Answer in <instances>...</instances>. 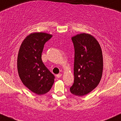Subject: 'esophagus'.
I'll list each match as a JSON object with an SVG mask.
<instances>
[{
  "label": "esophagus",
  "mask_w": 121,
  "mask_h": 121,
  "mask_svg": "<svg viewBox=\"0 0 121 121\" xmlns=\"http://www.w3.org/2000/svg\"><path fill=\"white\" fill-rule=\"evenodd\" d=\"M56 76L58 78H60V77H62V74H57Z\"/></svg>",
  "instance_id": "obj_1"
}]
</instances>
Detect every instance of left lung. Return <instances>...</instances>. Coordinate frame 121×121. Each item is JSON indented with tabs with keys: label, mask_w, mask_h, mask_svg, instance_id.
<instances>
[{
	"label": "left lung",
	"mask_w": 121,
	"mask_h": 121,
	"mask_svg": "<svg viewBox=\"0 0 121 121\" xmlns=\"http://www.w3.org/2000/svg\"><path fill=\"white\" fill-rule=\"evenodd\" d=\"M74 47V83L70 92L77 96L90 93L98 85L103 72L101 47L94 36L80 34L71 38Z\"/></svg>",
	"instance_id": "1"
}]
</instances>
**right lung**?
Returning <instances> with one entry per match:
<instances>
[{"instance_id": "add662e5", "label": "right lung", "mask_w": 121, "mask_h": 121, "mask_svg": "<svg viewBox=\"0 0 121 121\" xmlns=\"http://www.w3.org/2000/svg\"><path fill=\"white\" fill-rule=\"evenodd\" d=\"M44 32L28 35L22 43L17 56V67L22 82L38 95L47 93L52 87L54 76L42 60L44 45L52 37Z\"/></svg>"}]
</instances>
